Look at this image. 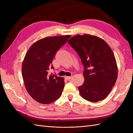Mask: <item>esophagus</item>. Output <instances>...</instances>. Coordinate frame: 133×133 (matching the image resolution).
Returning a JSON list of instances; mask_svg holds the SVG:
<instances>
[{
    "mask_svg": "<svg viewBox=\"0 0 133 133\" xmlns=\"http://www.w3.org/2000/svg\"><path fill=\"white\" fill-rule=\"evenodd\" d=\"M65 78L66 79H67V80H70V79H71V78H72V76H65Z\"/></svg>",
    "mask_w": 133,
    "mask_h": 133,
    "instance_id": "34e87169",
    "label": "esophagus"
}]
</instances>
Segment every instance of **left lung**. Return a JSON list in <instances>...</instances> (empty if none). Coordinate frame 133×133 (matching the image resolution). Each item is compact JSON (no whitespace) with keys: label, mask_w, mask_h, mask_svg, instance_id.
<instances>
[{"label":"left lung","mask_w":133,"mask_h":133,"mask_svg":"<svg viewBox=\"0 0 133 133\" xmlns=\"http://www.w3.org/2000/svg\"><path fill=\"white\" fill-rule=\"evenodd\" d=\"M77 52L84 67V83L78 87L88 101L105 99L115 85L118 68L113 52L102 39L89 34L77 35L68 41Z\"/></svg>","instance_id":"8db88e82"}]
</instances>
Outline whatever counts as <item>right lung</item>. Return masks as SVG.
Wrapping results in <instances>:
<instances>
[{
	"instance_id": "obj_1",
	"label": "right lung",
	"mask_w": 133,
	"mask_h": 133,
	"mask_svg": "<svg viewBox=\"0 0 133 133\" xmlns=\"http://www.w3.org/2000/svg\"><path fill=\"white\" fill-rule=\"evenodd\" d=\"M71 37L70 35L46 37L39 40L28 50L22 64V76L26 89L35 101L50 104L60 98L65 85L64 79L49 75L54 69L52 61L56 53Z\"/></svg>"
}]
</instances>
